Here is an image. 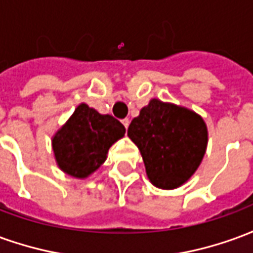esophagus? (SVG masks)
Masks as SVG:
<instances>
[{
  "instance_id": "obj_1",
  "label": "esophagus",
  "mask_w": 253,
  "mask_h": 253,
  "mask_svg": "<svg viewBox=\"0 0 253 253\" xmlns=\"http://www.w3.org/2000/svg\"><path fill=\"white\" fill-rule=\"evenodd\" d=\"M122 123H123V126L126 127H128V125H130V119H128V118H126V119H123V121H122Z\"/></svg>"
}]
</instances>
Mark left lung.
I'll return each instance as SVG.
<instances>
[{
	"label": "left lung",
	"instance_id": "1",
	"mask_svg": "<svg viewBox=\"0 0 253 253\" xmlns=\"http://www.w3.org/2000/svg\"><path fill=\"white\" fill-rule=\"evenodd\" d=\"M152 184L173 190L195 173L206 153L207 127L201 115L152 99L128 126Z\"/></svg>",
	"mask_w": 253,
	"mask_h": 253
}]
</instances>
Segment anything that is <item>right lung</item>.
<instances>
[{
	"label": "right lung",
	"instance_id": "1",
	"mask_svg": "<svg viewBox=\"0 0 253 253\" xmlns=\"http://www.w3.org/2000/svg\"><path fill=\"white\" fill-rule=\"evenodd\" d=\"M125 132V126L114 116L101 115L81 103L52 137L58 167L73 177H88L99 169L107 159L108 149Z\"/></svg>",
	"mask_w": 253,
	"mask_h": 253
}]
</instances>
